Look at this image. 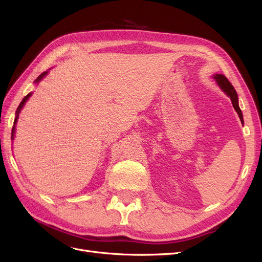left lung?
I'll use <instances>...</instances> for the list:
<instances>
[{
	"label": "left lung",
	"mask_w": 262,
	"mask_h": 262,
	"mask_svg": "<svg viewBox=\"0 0 262 262\" xmlns=\"http://www.w3.org/2000/svg\"><path fill=\"white\" fill-rule=\"evenodd\" d=\"M214 78H215V80H216V82L220 85L221 89L223 90L228 95L229 97H231L232 104H233L235 110L237 112V114H238V116L241 118V121L244 122L242 110H241V108L238 106V97H237V93H236V91L234 89V86L231 84V82H229L223 74H216L215 76H214Z\"/></svg>",
	"instance_id": "left-lung-1"
}]
</instances>
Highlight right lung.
<instances>
[{"label":"right lung","instance_id":"right-lung-1","mask_svg":"<svg viewBox=\"0 0 262 262\" xmlns=\"http://www.w3.org/2000/svg\"><path fill=\"white\" fill-rule=\"evenodd\" d=\"M47 74V72H43V73H41L40 75H39L38 77H37V80H36V82H39L41 80V78L45 76ZM30 95H31V93H29L28 95H26L25 97L23 98V100L20 101V104H19V106H18V108H17V112H16V118H15V120H14V124H16V122H17V118H18V115H19V113H20V110H21V108H23V106L25 105V102L27 101V99L30 97ZM15 132V126H13V129H12V138H13V133Z\"/></svg>","mask_w":262,"mask_h":262}]
</instances>
